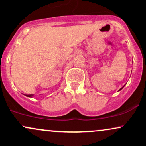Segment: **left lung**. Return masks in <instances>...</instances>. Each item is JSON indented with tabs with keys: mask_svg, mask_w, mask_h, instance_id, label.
<instances>
[{
	"mask_svg": "<svg viewBox=\"0 0 146 146\" xmlns=\"http://www.w3.org/2000/svg\"><path fill=\"white\" fill-rule=\"evenodd\" d=\"M123 87H124V86H123V87H122V88H120V89H119V90H121V89H122V88H123Z\"/></svg>",
	"mask_w": 146,
	"mask_h": 146,
	"instance_id": "obj_1",
	"label": "left lung"
}]
</instances>
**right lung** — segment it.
Masks as SVG:
<instances>
[{"mask_svg":"<svg viewBox=\"0 0 146 146\" xmlns=\"http://www.w3.org/2000/svg\"><path fill=\"white\" fill-rule=\"evenodd\" d=\"M33 94H30V95H26L27 97H29V98H32V97L33 96Z\"/></svg>","mask_w":146,"mask_h":146,"instance_id":"obj_1","label":"right lung"}]
</instances>
